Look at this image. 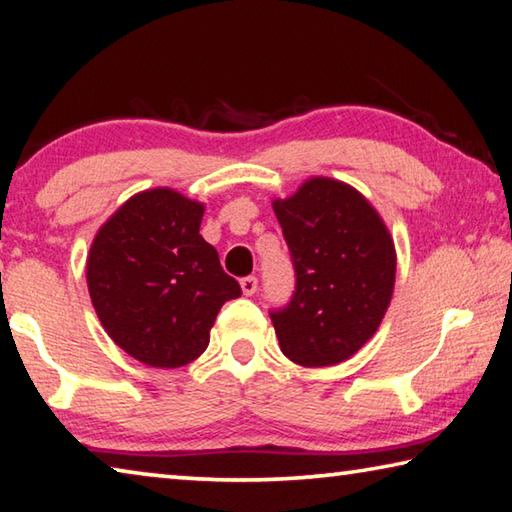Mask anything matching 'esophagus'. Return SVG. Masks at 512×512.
Wrapping results in <instances>:
<instances>
[{
    "label": "esophagus",
    "instance_id": "esophagus-1",
    "mask_svg": "<svg viewBox=\"0 0 512 512\" xmlns=\"http://www.w3.org/2000/svg\"><path fill=\"white\" fill-rule=\"evenodd\" d=\"M240 287H243L245 296H254L256 289H258V278L256 276H245L243 281H240Z\"/></svg>",
    "mask_w": 512,
    "mask_h": 512
}]
</instances>
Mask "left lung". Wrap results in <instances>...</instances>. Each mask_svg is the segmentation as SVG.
I'll return each mask as SVG.
<instances>
[{
  "mask_svg": "<svg viewBox=\"0 0 512 512\" xmlns=\"http://www.w3.org/2000/svg\"><path fill=\"white\" fill-rule=\"evenodd\" d=\"M292 254L296 289L269 312L281 350L303 368L350 359L388 310L397 254L388 227L365 196L332 178H310L274 200Z\"/></svg>",
  "mask_w": 512,
  "mask_h": 512,
  "instance_id": "obj_1",
  "label": "left lung"
}]
</instances>
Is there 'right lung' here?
Masks as SVG:
<instances>
[{
  "label": "right lung",
  "instance_id": "right-lung-1",
  "mask_svg": "<svg viewBox=\"0 0 512 512\" xmlns=\"http://www.w3.org/2000/svg\"><path fill=\"white\" fill-rule=\"evenodd\" d=\"M205 205L158 187L129 198L86 258L91 303L106 334L151 368H182L207 350L236 278L200 236Z\"/></svg>",
  "mask_w": 512,
  "mask_h": 512
}]
</instances>
